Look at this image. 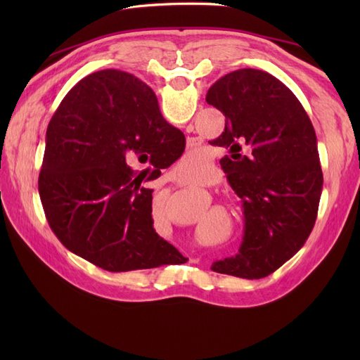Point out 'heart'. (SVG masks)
I'll list each match as a JSON object with an SVG mask.
<instances>
[{
	"label": "heart",
	"instance_id": "heart-1",
	"mask_svg": "<svg viewBox=\"0 0 360 360\" xmlns=\"http://www.w3.org/2000/svg\"><path fill=\"white\" fill-rule=\"evenodd\" d=\"M214 174L213 162L198 151H188L174 169V179L177 181L188 184V186H198V184L207 183ZM156 213V207H155ZM158 213L163 217V207H158Z\"/></svg>",
	"mask_w": 360,
	"mask_h": 360
}]
</instances>
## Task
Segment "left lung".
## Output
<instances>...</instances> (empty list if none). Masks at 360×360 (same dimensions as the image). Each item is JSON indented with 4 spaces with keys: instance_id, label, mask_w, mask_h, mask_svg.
Wrapping results in <instances>:
<instances>
[{
    "instance_id": "obj_1",
    "label": "left lung",
    "mask_w": 360,
    "mask_h": 360,
    "mask_svg": "<svg viewBox=\"0 0 360 360\" xmlns=\"http://www.w3.org/2000/svg\"><path fill=\"white\" fill-rule=\"evenodd\" d=\"M205 101L226 118L212 144L230 150L221 165L245 214L238 252L213 261L210 269L266 278L304 245L317 219L323 189L317 136L297 97L263 70L226 73ZM240 143L248 147L245 157L238 153Z\"/></svg>"
}]
</instances>
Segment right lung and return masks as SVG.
Listing matches in <instances>:
<instances>
[{
  "instance_id": "obj_1",
  "label": "right lung",
  "mask_w": 360,
  "mask_h": 360,
  "mask_svg": "<svg viewBox=\"0 0 360 360\" xmlns=\"http://www.w3.org/2000/svg\"><path fill=\"white\" fill-rule=\"evenodd\" d=\"M184 135L162 117L136 76L106 69L66 94L46 132L39 193L51 230L73 254L108 271L186 263L155 231L151 192L129 167H169Z\"/></svg>"
}]
</instances>
